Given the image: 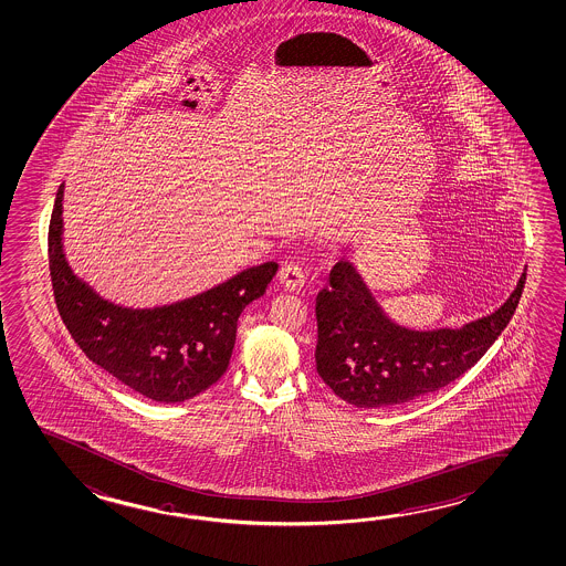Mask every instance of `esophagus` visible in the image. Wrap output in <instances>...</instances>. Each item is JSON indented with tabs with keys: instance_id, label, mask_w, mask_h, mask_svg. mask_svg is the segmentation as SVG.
Instances as JSON below:
<instances>
[{
	"instance_id": "34e87169",
	"label": "esophagus",
	"mask_w": 566,
	"mask_h": 566,
	"mask_svg": "<svg viewBox=\"0 0 566 566\" xmlns=\"http://www.w3.org/2000/svg\"><path fill=\"white\" fill-rule=\"evenodd\" d=\"M304 279H306V275H304V270L298 263H285L281 268V273H279V281L289 291H298V289L303 287Z\"/></svg>"
}]
</instances>
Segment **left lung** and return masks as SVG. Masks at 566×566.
Instances as JSON below:
<instances>
[{
  "instance_id": "left-lung-1",
  "label": "left lung",
  "mask_w": 566,
  "mask_h": 566,
  "mask_svg": "<svg viewBox=\"0 0 566 566\" xmlns=\"http://www.w3.org/2000/svg\"><path fill=\"white\" fill-rule=\"evenodd\" d=\"M525 271L506 303L461 329L416 332L388 321L349 262L329 271L316 296V369L347 405L388 410L410 405L469 371L512 321Z\"/></svg>"
}]
</instances>
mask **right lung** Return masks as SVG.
Listing matches in <instances>:
<instances>
[{
	"label": "right lung",
	"instance_id": "obj_1",
	"mask_svg": "<svg viewBox=\"0 0 566 566\" xmlns=\"http://www.w3.org/2000/svg\"><path fill=\"white\" fill-rule=\"evenodd\" d=\"M60 186L49 227V268L60 318L95 365L156 402H184L227 373L238 318L260 298L279 265L242 271L184 303L130 311L103 301L70 271L62 253Z\"/></svg>",
	"mask_w": 566,
	"mask_h": 566
}]
</instances>
